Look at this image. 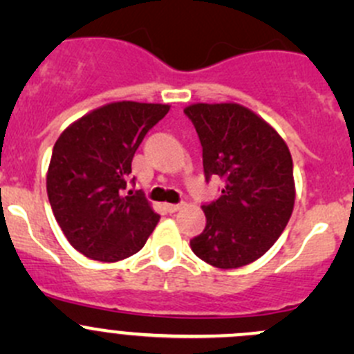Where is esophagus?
Returning a JSON list of instances; mask_svg holds the SVG:
<instances>
[{
    "label": "esophagus",
    "mask_w": 354,
    "mask_h": 354,
    "mask_svg": "<svg viewBox=\"0 0 354 354\" xmlns=\"http://www.w3.org/2000/svg\"><path fill=\"white\" fill-rule=\"evenodd\" d=\"M164 209L167 210V212H176V210H180L181 209V205L180 203H166V205H164Z\"/></svg>",
    "instance_id": "34e87169"
}]
</instances>
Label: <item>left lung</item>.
I'll return each mask as SVG.
<instances>
[{"label": "left lung", "instance_id": "obj_1", "mask_svg": "<svg viewBox=\"0 0 354 354\" xmlns=\"http://www.w3.org/2000/svg\"><path fill=\"white\" fill-rule=\"evenodd\" d=\"M185 114L202 144L205 178L224 180L223 195L202 207L207 224L192 250L217 269L248 266L269 252L292 214L291 152L262 116L236 102H195Z\"/></svg>", "mask_w": 354, "mask_h": 354}]
</instances>
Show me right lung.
<instances>
[{"label":"right lung","mask_w":354,"mask_h":354,"mask_svg":"<svg viewBox=\"0 0 354 354\" xmlns=\"http://www.w3.org/2000/svg\"><path fill=\"white\" fill-rule=\"evenodd\" d=\"M169 104L118 101L66 127L53 149L46 188L70 245L99 262L137 253L160 216L144 194L127 190L131 160Z\"/></svg>","instance_id":"1"}]
</instances>
